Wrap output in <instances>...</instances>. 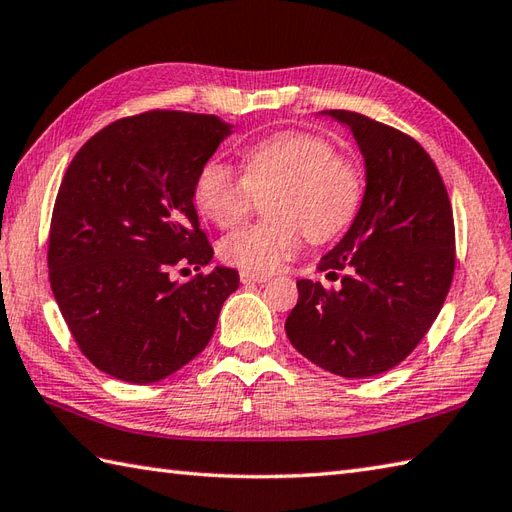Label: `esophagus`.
Here are the masks:
<instances>
[{"label":"esophagus","instance_id":"obj_1","mask_svg":"<svg viewBox=\"0 0 512 512\" xmlns=\"http://www.w3.org/2000/svg\"><path fill=\"white\" fill-rule=\"evenodd\" d=\"M239 279H242V284H266L270 277L257 275V273H246V270H242V273H239Z\"/></svg>","mask_w":512,"mask_h":512}]
</instances>
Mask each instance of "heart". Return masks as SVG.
<instances>
[{
	"instance_id": "obj_1",
	"label": "heart",
	"mask_w": 512,
	"mask_h": 512,
	"mask_svg": "<svg viewBox=\"0 0 512 512\" xmlns=\"http://www.w3.org/2000/svg\"><path fill=\"white\" fill-rule=\"evenodd\" d=\"M273 200L275 222L250 224L226 235L220 255L246 273H275L295 257L303 235L328 242L343 233L363 200V171L336 154L328 138L310 132H279L244 151V176L220 160L204 162L193 187L195 206L228 228L253 211L257 198Z\"/></svg>"
}]
</instances>
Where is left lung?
Returning <instances> with one entry per match:
<instances>
[{
	"label": "left lung",
	"instance_id": "1",
	"mask_svg": "<svg viewBox=\"0 0 512 512\" xmlns=\"http://www.w3.org/2000/svg\"><path fill=\"white\" fill-rule=\"evenodd\" d=\"M323 114L350 127L367 184L350 231L319 264L341 288L299 279L286 334L314 365L365 378L405 361L440 314L455 270L453 211L411 136L356 112Z\"/></svg>",
	"mask_w": 512,
	"mask_h": 512
}]
</instances>
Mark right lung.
<instances>
[{"label": "right lung", "mask_w": 512, "mask_h": 512, "mask_svg": "<svg viewBox=\"0 0 512 512\" xmlns=\"http://www.w3.org/2000/svg\"><path fill=\"white\" fill-rule=\"evenodd\" d=\"M231 132L213 114L151 110L103 127L72 158L50 222V286L101 372L149 385L211 341L237 270L215 266L184 284L171 270L213 259L193 187Z\"/></svg>", "instance_id": "add662e5"}]
</instances>
